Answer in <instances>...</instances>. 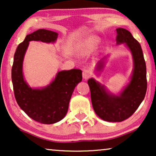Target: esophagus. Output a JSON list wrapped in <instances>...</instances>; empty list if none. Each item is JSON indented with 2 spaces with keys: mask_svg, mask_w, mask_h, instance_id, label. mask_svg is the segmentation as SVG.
Here are the masks:
<instances>
[{
  "mask_svg": "<svg viewBox=\"0 0 156 156\" xmlns=\"http://www.w3.org/2000/svg\"><path fill=\"white\" fill-rule=\"evenodd\" d=\"M91 76V72L90 71V69H85L83 70V72H82V76H83V78H84L85 80H88V79Z\"/></svg>",
  "mask_w": 156,
  "mask_h": 156,
  "instance_id": "1",
  "label": "esophagus"
}]
</instances>
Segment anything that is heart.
I'll use <instances>...</instances> for the list:
<instances>
[{
	"label": "heart",
	"mask_w": 156,
	"mask_h": 156,
	"mask_svg": "<svg viewBox=\"0 0 156 156\" xmlns=\"http://www.w3.org/2000/svg\"><path fill=\"white\" fill-rule=\"evenodd\" d=\"M96 42H97V41H96V40H91V43H92V44L96 43Z\"/></svg>",
	"instance_id": "b5f03b06"
}]
</instances>
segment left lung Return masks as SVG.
Instances as JSON below:
<instances>
[{
	"label": "left lung",
	"instance_id": "obj_1",
	"mask_svg": "<svg viewBox=\"0 0 156 156\" xmlns=\"http://www.w3.org/2000/svg\"><path fill=\"white\" fill-rule=\"evenodd\" d=\"M116 32L117 44L126 43L133 55L134 69L129 84L116 96L108 93L94 79L88 80L94 110L101 119L110 122H121L132 116L144 99L147 90L146 66L140 44L127 30L117 28ZM103 64L100 61L97 69H101Z\"/></svg>",
	"mask_w": 156,
	"mask_h": 156
}]
</instances>
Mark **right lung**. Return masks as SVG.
Here are the masks:
<instances>
[{
    "mask_svg": "<svg viewBox=\"0 0 156 156\" xmlns=\"http://www.w3.org/2000/svg\"><path fill=\"white\" fill-rule=\"evenodd\" d=\"M57 36L55 32L44 29L27 35L16 49L12 67V82L17 103L27 116L44 124L57 123L65 116L74 89L82 80V70L73 69L59 72L55 80L42 89H32L25 82L23 61L29 42H54Z\"/></svg>",
    "mask_w": 156,
    "mask_h": 156,
    "instance_id": "obj_1",
    "label": "right lung"
}]
</instances>
